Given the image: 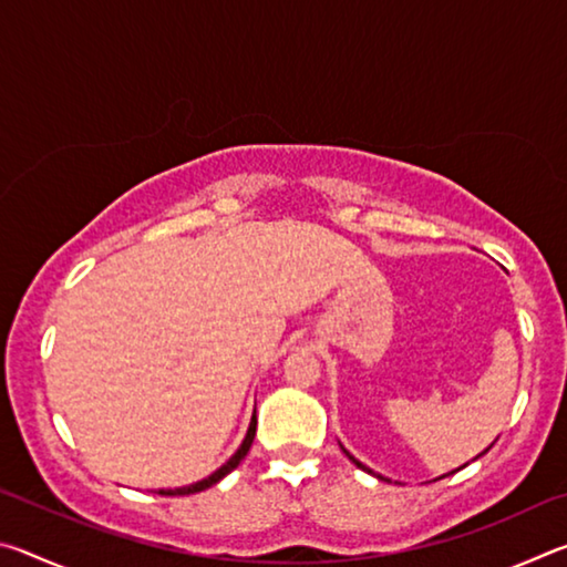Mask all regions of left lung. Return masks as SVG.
I'll list each match as a JSON object with an SVG mask.
<instances>
[{"label": "left lung", "mask_w": 567, "mask_h": 567, "mask_svg": "<svg viewBox=\"0 0 567 567\" xmlns=\"http://www.w3.org/2000/svg\"><path fill=\"white\" fill-rule=\"evenodd\" d=\"M340 447H342V445H340ZM491 447H493V445H491ZM491 447H487V450H491ZM487 450H483V453H480V455H485V453H487ZM342 453H344V455H348V457H350V460H352V463H354V465H358V467H360V470H364V473H370V475H375V473H372V470H370V467H368V465H362V463H360V460H358V457H354V455H350V453H348V450H344V447H342ZM480 455H477V457H480ZM457 470H460V467H457ZM378 477H380V480H382V475H378Z\"/></svg>", "instance_id": "8db88e82"}]
</instances>
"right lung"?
<instances>
[{"label": "right lung", "mask_w": 567, "mask_h": 567, "mask_svg": "<svg viewBox=\"0 0 567 567\" xmlns=\"http://www.w3.org/2000/svg\"><path fill=\"white\" fill-rule=\"evenodd\" d=\"M255 430H257V417L252 415V420H249V427H247V435H245V440H243V445L237 447V453H235L233 457H229L223 467H217L213 475L205 477V480H197V483H192V485L175 487V491H159V495H192V493H203V491H207V487H213L215 483H219V480L233 473V470H235L239 463H243L245 455L249 453V447H252Z\"/></svg>", "instance_id": "right-lung-1"}]
</instances>
